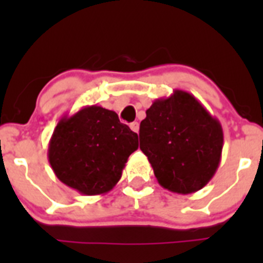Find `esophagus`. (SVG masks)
Returning a JSON list of instances; mask_svg holds the SVG:
<instances>
[{
	"label": "esophagus",
	"mask_w": 263,
	"mask_h": 263,
	"mask_svg": "<svg viewBox=\"0 0 263 263\" xmlns=\"http://www.w3.org/2000/svg\"><path fill=\"white\" fill-rule=\"evenodd\" d=\"M130 129L133 130L134 133H138V130H139L138 122H132V124H130Z\"/></svg>",
	"instance_id": "34e87169"
}]
</instances>
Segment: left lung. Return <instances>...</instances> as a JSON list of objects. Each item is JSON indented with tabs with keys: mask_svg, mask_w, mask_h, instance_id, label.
<instances>
[{
	"mask_svg": "<svg viewBox=\"0 0 263 263\" xmlns=\"http://www.w3.org/2000/svg\"><path fill=\"white\" fill-rule=\"evenodd\" d=\"M224 133L220 121L185 90L155 100L139 125V148L158 183L188 195L208 184L221 160Z\"/></svg>",
	"mask_w": 263,
	"mask_h": 263,
	"instance_id": "8db88e82",
	"label": "left lung"
}]
</instances>
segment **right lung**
Here are the masks:
<instances>
[{"instance_id": "right-lung-1", "label": "right lung", "mask_w": 263, "mask_h": 263, "mask_svg": "<svg viewBox=\"0 0 263 263\" xmlns=\"http://www.w3.org/2000/svg\"><path fill=\"white\" fill-rule=\"evenodd\" d=\"M137 148L138 136L121 124L116 111L90 105L60 118L47 155L60 182L93 196L117 184L127 158Z\"/></svg>"}]
</instances>
